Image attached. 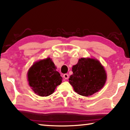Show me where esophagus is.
<instances>
[{
    "label": "esophagus",
    "mask_w": 130,
    "mask_h": 130,
    "mask_svg": "<svg viewBox=\"0 0 130 130\" xmlns=\"http://www.w3.org/2000/svg\"><path fill=\"white\" fill-rule=\"evenodd\" d=\"M63 78H64L65 79H67V80H68V79L69 78V75H68V74H64L63 75Z\"/></svg>",
    "instance_id": "34e87169"
}]
</instances>
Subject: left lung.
<instances>
[{"label":"left lung","instance_id":"left-lung-1","mask_svg":"<svg viewBox=\"0 0 130 130\" xmlns=\"http://www.w3.org/2000/svg\"><path fill=\"white\" fill-rule=\"evenodd\" d=\"M73 74L69 78L74 91L84 96H91L103 88L107 74L99 61L81 58L72 67Z\"/></svg>","mask_w":130,"mask_h":130}]
</instances>
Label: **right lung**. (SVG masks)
Instances as JSON below:
<instances>
[{
	"instance_id": "add662e5",
	"label": "right lung",
	"mask_w": 130,
	"mask_h": 130,
	"mask_svg": "<svg viewBox=\"0 0 130 130\" xmlns=\"http://www.w3.org/2000/svg\"><path fill=\"white\" fill-rule=\"evenodd\" d=\"M56 69L49 57L36 62L31 67L27 78L28 84L35 93L40 96H47L53 93L62 80Z\"/></svg>"
}]
</instances>
